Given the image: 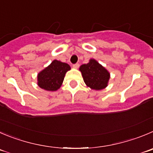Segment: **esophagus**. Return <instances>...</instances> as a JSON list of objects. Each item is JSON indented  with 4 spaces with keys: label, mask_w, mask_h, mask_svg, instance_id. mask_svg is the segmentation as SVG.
I'll return each instance as SVG.
<instances>
[{
    "label": "esophagus",
    "mask_w": 153,
    "mask_h": 153,
    "mask_svg": "<svg viewBox=\"0 0 153 153\" xmlns=\"http://www.w3.org/2000/svg\"><path fill=\"white\" fill-rule=\"evenodd\" d=\"M79 64L76 63V64H74V65H73V68H79Z\"/></svg>",
    "instance_id": "34e87169"
}]
</instances>
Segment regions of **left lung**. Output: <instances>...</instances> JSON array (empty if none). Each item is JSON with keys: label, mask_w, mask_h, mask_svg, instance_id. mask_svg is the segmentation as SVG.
Here are the masks:
<instances>
[{"label": "left lung", "mask_w": 153, "mask_h": 153, "mask_svg": "<svg viewBox=\"0 0 153 153\" xmlns=\"http://www.w3.org/2000/svg\"><path fill=\"white\" fill-rule=\"evenodd\" d=\"M87 86L94 90H101L107 86L110 79V73L94 59H90L88 64L79 68Z\"/></svg>", "instance_id": "obj_1"}]
</instances>
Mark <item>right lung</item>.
Returning <instances> with one entry per match:
<instances>
[{
    "label": "right lung",
    "mask_w": 153,
    "mask_h": 153,
    "mask_svg": "<svg viewBox=\"0 0 153 153\" xmlns=\"http://www.w3.org/2000/svg\"><path fill=\"white\" fill-rule=\"evenodd\" d=\"M71 70L67 63L54 60L37 75V85L46 91H56L62 85L65 74Z\"/></svg>",
    "instance_id": "right-lung-1"
}]
</instances>
